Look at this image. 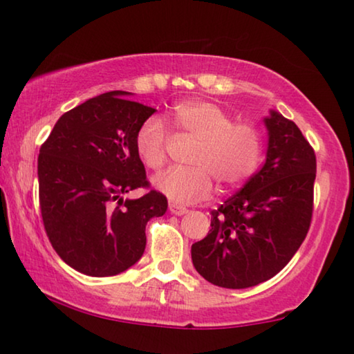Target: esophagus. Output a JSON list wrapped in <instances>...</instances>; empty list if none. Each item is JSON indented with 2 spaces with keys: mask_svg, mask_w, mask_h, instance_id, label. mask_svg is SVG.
<instances>
[{
  "mask_svg": "<svg viewBox=\"0 0 354 354\" xmlns=\"http://www.w3.org/2000/svg\"><path fill=\"white\" fill-rule=\"evenodd\" d=\"M169 209H170V212H171L173 215H184V214H187V209H185L184 206L173 205V203L169 206Z\"/></svg>",
  "mask_w": 354,
  "mask_h": 354,
  "instance_id": "34e87169",
  "label": "esophagus"
}]
</instances>
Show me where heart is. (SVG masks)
Returning a JSON list of instances; mask_svg holds the SVG:
<instances>
[{
    "label": "heart",
    "mask_w": 354,
    "mask_h": 354,
    "mask_svg": "<svg viewBox=\"0 0 354 354\" xmlns=\"http://www.w3.org/2000/svg\"><path fill=\"white\" fill-rule=\"evenodd\" d=\"M175 123L198 140L190 164L194 169H169L153 178L156 190L181 205L205 201L214 179L225 187L241 184L254 173L262 156V137L253 124L236 123L230 113L209 101H185L176 106ZM167 133L158 117L143 122L136 133V151L149 169L165 162Z\"/></svg>",
    "instance_id": "1"
}]
</instances>
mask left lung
<instances>
[{
  "label": "left lung",
  "mask_w": 354,
  "mask_h": 354,
  "mask_svg": "<svg viewBox=\"0 0 354 354\" xmlns=\"http://www.w3.org/2000/svg\"><path fill=\"white\" fill-rule=\"evenodd\" d=\"M266 164L211 212V230L192 245L203 278L247 289L283 270L306 237L313 218L315 153L301 131L277 111L263 118Z\"/></svg>",
  "instance_id": "1"
}]
</instances>
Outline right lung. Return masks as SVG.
I'll use <instances>...</instances> for the list:
<instances>
[{
  "label": "right lung",
  "instance_id": "add662e5",
  "mask_svg": "<svg viewBox=\"0 0 354 354\" xmlns=\"http://www.w3.org/2000/svg\"><path fill=\"white\" fill-rule=\"evenodd\" d=\"M113 91L87 100L57 120L40 148L39 200L46 236L61 259L88 277H113L140 259L145 226L162 217L167 198L149 190L136 133L153 107Z\"/></svg>",
  "mask_w": 354,
  "mask_h": 354
}]
</instances>
